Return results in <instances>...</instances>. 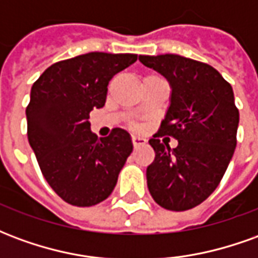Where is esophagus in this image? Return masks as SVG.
Returning <instances> with one entry per match:
<instances>
[{
  "mask_svg": "<svg viewBox=\"0 0 258 258\" xmlns=\"http://www.w3.org/2000/svg\"><path fill=\"white\" fill-rule=\"evenodd\" d=\"M145 144V138H142V137H133V145H134V148H140V146H144Z\"/></svg>",
  "mask_w": 258,
  "mask_h": 258,
  "instance_id": "1",
  "label": "esophagus"
}]
</instances>
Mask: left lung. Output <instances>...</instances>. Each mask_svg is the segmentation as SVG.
Masks as SVG:
<instances>
[{"mask_svg":"<svg viewBox=\"0 0 258 258\" xmlns=\"http://www.w3.org/2000/svg\"><path fill=\"white\" fill-rule=\"evenodd\" d=\"M148 68L171 85V103L149 145L155 160L146 168L148 188L163 209L199 206L221 182L236 148L239 110L231 84L210 64L179 55H141ZM173 136L171 150L158 138Z\"/></svg>","mask_w":258,"mask_h":258,"instance_id":"left-lung-1","label":"left lung"}]
</instances>
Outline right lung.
<instances>
[{
    "label": "right lung",
    "instance_id": "obj_1",
    "mask_svg": "<svg viewBox=\"0 0 258 258\" xmlns=\"http://www.w3.org/2000/svg\"><path fill=\"white\" fill-rule=\"evenodd\" d=\"M137 59L135 53H84L49 66L31 87L29 144L44 178L69 205L90 207L109 198L133 152L127 131L113 128L99 140L88 118L105 105L113 76Z\"/></svg>",
    "mask_w": 258,
    "mask_h": 258
}]
</instances>
